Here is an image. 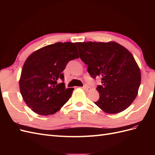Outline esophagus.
I'll list each match as a JSON object with an SVG mask.
<instances>
[{"instance_id":"34e87169","label":"esophagus","mask_w":155,"mask_h":155,"mask_svg":"<svg viewBox=\"0 0 155 155\" xmlns=\"http://www.w3.org/2000/svg\"><path fill=\"white\" fill-rule=\"evenodd\" d=\"M83 88L84 89V90H85V91H91V87H89L88 85H84L83 87Z\"/></svg>"}]
</instances>
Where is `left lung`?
<instances>
[{
    "label": "left lung",
    "instance_id": "8db88e82",
    "mask_svg": "<svg viewBox=\"0 0 155 155\" xmlns=\"http://www.w3.org/2000/svg\"><path fill=\"white\" fill-rule=\"evenodd\" d=\"M79 57L88 72L101 79L96 90L100 98L94 104L105 112L119 113L128 108L137 96L141 72L130 51L114 41L76 43Z\"/></svg>",
    "mask_w": 155,
    "mask_h": 155
}]
</instances>
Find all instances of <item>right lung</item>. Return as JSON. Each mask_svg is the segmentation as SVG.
<instances>
[{
  "label": "right lung",
  "mask_w": 155,
  "mask_h": 155,
  "mask_svg": "<svg viewBox=\"0 0 155 155\" xmlns=\"http://www.w3.org/2000/svg\"><path fill=\"white\" fill-rule=\"evenodd\" d=\"M79 58L74 43H56L34 51L23 65L20 92L28 107L42 116L54 114L71 97L73 88H65L63 71L70 61Z\"/></svg>",
  "instance_id": "add662e5"
}]
</instances>
